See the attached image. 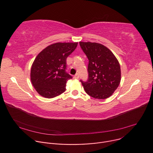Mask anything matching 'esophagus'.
I'll return each instance as SVG.
<instances>
[{"instance_id":"34e87169","label":"esophagus","mask_w":153,"mask_h":153,"mask_svg":"<svg viewBox=\"0 0 153 153\" xmlns=\"http://www.w3.org/2000/svg\"><path fill=\"white\" fill-rule=\"evenodd\" d=\"M75 79H78L79 78V74H76L75 76H74V77Z\"/></svg>"}]
</instances>
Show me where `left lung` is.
Returning a JSON list of instances; mask_svg holds the SVG:
<instances>
[{
  "label": "left lung",
  "mask_w": 153,
  "mask_h": 153,
  "mask_svg": "<svg viewBox=\"0 0 153 153\" xmlns=\"http://www.w3.org/2000/svg\"><path fill=\"white\" fill-rule=\"evenodd\" d=\"M79 46L89 62L88 78L80 79L85 91L90 96L104 100L118 88L121 79L120 64L114 53L103 45L91 42H79Z\"/></svg>",
  "instance_id": "obj_1"
}]
</instances>
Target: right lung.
<instances>
[{
	"label": "right lung",
	"instance_id": "1",
	"mask_svg": "<svg viewBox=\"0 0 153 153\" xmlns=\"http://www.w3.org/2000/svg\"><path fill=\"white\" fill-rule=\"evenodd\" d=\"M77 44L78 42L53 44L36 57L31 69V80L41 96L52 98L65 91L67 81L72 78L66 71V60Z\"/></svg>",
	"mask_w": 153,
	"mask_h": 153
}]
</instances>
